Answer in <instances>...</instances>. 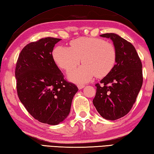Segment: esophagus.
Segmentation results:
<instances>
[{
  "instance_id": "34e87169",
  "label": "esophagus",
  "mask_w": 154,
  "mask_h": 154,
  "mask_svg": "<svg viewBox=\"0 0 154 154\" xmlns=\"http://www.w3.org/2000/svg\"><path fill=\"white\" fill-rule=\"evenodd\" d=\"M84 87H85V85H81V84H79V85H77V87H78V89H83Z\"/></svg>"
}]
</instances>
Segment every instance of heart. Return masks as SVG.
Instances as JSON below:
<instances>
[{"mask_svg": "<svg viewBox=\"0 0 154 154\" xmlns=\"http://www.w3.org/2000/svg\"><path fill=\"white\" fill-rule=\"evenodd\" d=\"M53 59L60 68L69 71L80 64L79 69L69 73L71 81L87 83L95 76L102 78L110 73L117 61V50L113 43L103 39L82 37L70 42V47L58 46L53 52Z\"/></svg>", "mask_w": 154, "mask_h": 154, "instance_id": "1", "label": "heart"}]
</instances>
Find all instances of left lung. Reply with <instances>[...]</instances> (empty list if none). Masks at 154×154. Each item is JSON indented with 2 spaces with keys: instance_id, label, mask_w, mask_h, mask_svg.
<instances>
[{
  "instance_id": "1",
  "label": "left lung",
  "mask_w": 154,
  "mask_h": 154,
  "mask_svg": "<svg viewBox=\"0 0 154 154\" xmlns=\"http://www.w3.org/2000/svg\"><path fill=\"white\" fill-rule=\"evenodd\" d=\"M117 50V61L113 70L97 83L93 103L105 119L121 118L133 107L143 83L142 64L134 45L115 33H105Z\"/></svg>"
}]
</instances>
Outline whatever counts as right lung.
Returning a JSON list of instances; mask_svg holds the SVG:
<instances>
[{
    "label": "right lung",
    "instance_id": "obj_1",
    "mask_svg": "<svg viewBox=\"0 0 154 154\" xmlns=\"http://www.w3.org/2000/svg\"><path fill=\"white\" fill-rule=\"evenodd\" d=\"M60 40L46 37L26 45L15 69L20 102L35 119L49 125H57L67 118L79 90L64 79L53 59V48Z\"/></svg>",
    "mask_w": 154,
    "mask_h": 154
}]
</instances>
